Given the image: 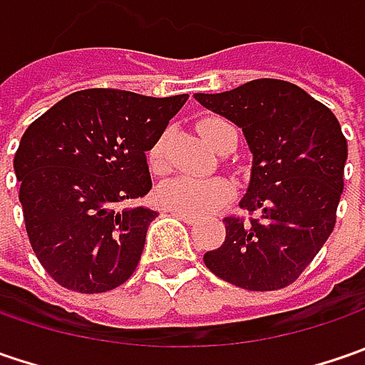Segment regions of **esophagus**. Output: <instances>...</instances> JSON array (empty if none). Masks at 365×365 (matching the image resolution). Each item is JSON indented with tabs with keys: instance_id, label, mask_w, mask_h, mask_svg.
<instances>
[{
	"instance_id": "34e87169",
	"label": "esophagus",
	"mask_w": 365,
	"mask_h": 365,
	"mask_svg": "<svg viewBox=\"0 0 365 365\" xmlns=\"http://www.w3.org/2000/svg\"><path fill=\"white\" fill-rule=\"evenodd\" d=\"M170 213H173V215H175V217H178V219H182V221H185V223H195V221H197V217H192V215H187V213H180V211H170Z\"/></svg>"
}]
</instances>
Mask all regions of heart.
Instances as JSON below:
<instances>
[{"label":"heart","mask_w":365,"mask_h":365,"mask_svg":"<svg viewBox=\"0 0 365 365\" xmlns=\"http://www.w3.org/2000/svg\"><path fill=\"white\" fill-rule=\"evenodd\" d=\"M232 128L221 118H205L197 123V130L205 142L213 150H217L223 132ZM150 162L154 168H162L164 164V140H158L150 150ZM233 189L225 178H189L175 176L158 185L156 201L170 211H180L187 215H207L232 199Z\"/></svg>","instance_id":"heart-1"}]
</instances>
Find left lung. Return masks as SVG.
I'll return each mask as SVG.
<instances>
[{"label":"left lung","instance_id":"obj_1","mask_svg":"<svg viewBox=\"0 0 365 365\" xmlns=\"http://www.w3.org/2000/svg\"><path fill=\"white\" fill-rule=\"evenodd\" d=\"M209 111L244 132L254 156L242 209L225 217V242L203 256L221 280L245 290L292 284L335 227L347 140L329 107L301 87L256 78L225 93H197Z\"/></svg>","mask_w":365,"mask_h":365}]
</instances>
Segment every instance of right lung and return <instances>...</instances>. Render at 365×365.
<instances>
[{
  "label": "right lung",
  "mask_w": 365,
  "mask_h": 365,
  "mask_svg": "<svg viewBox=\"0 0 365 365\" xmlns=\"http://www.w3.org/2000/svg\"><path fill=\"white\" fill-rule=\"evenodd\" d=\"M187 99L85 89L24 132L14 170L26 232L61 287L95 294L132 276L158 213L123 203L150 192L146 152Z\"/></svg>",
  "instance_id": "add662e5"
}]
</instances>
